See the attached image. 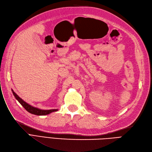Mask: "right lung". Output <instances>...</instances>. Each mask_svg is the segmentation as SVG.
<instances>
[{
    "mask_svg": "<svg viewBox=\"0 0 152 152\" xmlns=\"http://www.w3.org/2000/svg\"><path fill=\"white\" fill-rule=\"evenodd\" d=\"M12 94L14 96V97L16 98V99L20 103L21 105L28 112L32 114H35L37 115H47L50 114L51 112H56L57 111L58 109H50V110H42V109H40L38 108H37V107H33L31 105H30V104H28V103H26V102H24L22 99H21L15 92H14L12 90Z\"/></svg>",
    "mask_w": 152,
    "mask_h": 152,
    "instance_id": "1",
    "label": "right lung"
}]
</instances>
